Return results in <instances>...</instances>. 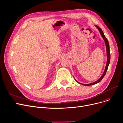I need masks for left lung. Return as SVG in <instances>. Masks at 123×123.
Instances as JSON below:
<instances>
[{"mask_svg":"<svg viewBox=\"0 0 123 123\" xmlns=\"http://www.w3.org/2000/svg\"><path fill=\"white\" fill-rule=\"evenodd\" d=\"M96 27L98 29V30L99 31H100V34L102 36L103 38L104 39V41H105V44H106V50H107V64H106V68H105V71H104V72L103 73V74H102V75L101 76V77L98 80L95 81V82L93 83H91V84H81V83H80L79 82H78V81L74 79V80H75V81H77V82H78V83L82 85H84V86H91V85H95V84H96L99 82H100V81H101V80L103 79V78L104 77V76L105 75V74H106V72H107V71L108 69V67H109V63H110V46H109V42H108V39H107V38L105 36V35L104 34V32L103 31H102V29L99 27L97 25H96Z\"/></svg>","mask_w":123,"mask_h":123,"instance_id":"8db88e82","label":"left lung"}]
</instances>
